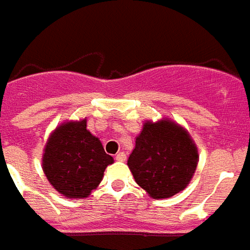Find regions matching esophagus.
Returning <instances> with one entry per match:
<instances>
[{"label": "esophagus", "mask_w": 250, "mask_h": 250, "mask_svg": "<svg viewBox=\"0 0 250 250\" xmlns=\"http://www.w3.org/2000/svg\"><path fill=\"white\" fill-rule=\"evenodd\" d=\"M115 159L118 160V162H125V153H118L115 155Z\"/></svg>", "instance_id": "34e87169"}]
</instances>
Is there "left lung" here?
Here are the masks:
<instances>
[{
    "label": "left lung",
    "instance_id": "obj_1",
    "mask_svg": "<svg viewBox=\"0 0 250 250\" xmlns=\"http://www.w3.org/2000/svg\"><path fill=\"white\" fill-rule=\"evenodd\" d=\"M127 164L137 185L151 198H171L191 180L198 150L188 132L174 122H146Z\"/></svg>",
    "mask_w": 250,
    "mask_h": 250
}]
</instances>
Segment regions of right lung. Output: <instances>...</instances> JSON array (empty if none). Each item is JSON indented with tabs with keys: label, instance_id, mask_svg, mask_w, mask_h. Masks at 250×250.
Segmentation results:
<instances>
[{
	"label": "right lung",
	"instance_id": "add662e5",
	"mask_svg": "<svg viewBox=\"0 0 250 250\" xmlns=\"http://www.w3.org/2000/svg\"><path fill=\"white\" fill-rule=\"evenodd\" d=\"M86 125V119L66 122L55 129L44 147L46 177L55 190L72 199L90 195L114 162Z\"/></svg>",
	"mask_w": 250,
	"mask_h": 250
}]
</instances>
